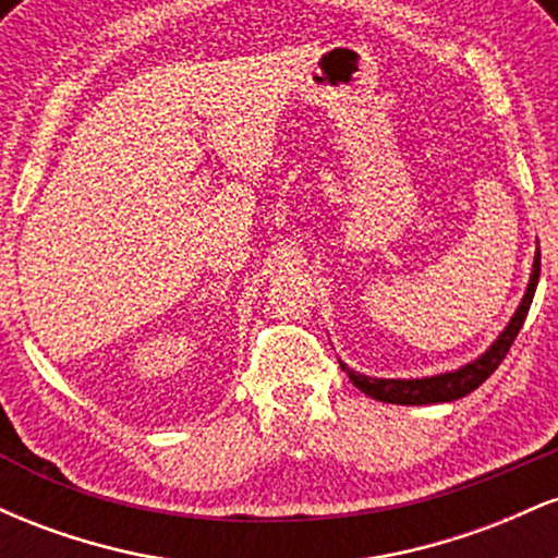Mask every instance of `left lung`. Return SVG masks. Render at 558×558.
<instances>
[{
    "label": "left lung",
    "instance_id": "obj_1",
    "mask_svg": "<svg viewBox=\"0 0 558 558\" xmlns=\"http://www.w3.org/2000/svg\"><path fill=\"white\" fill-rule=\"evenodd\" d=\"M537 278H541V248H537L535 254V265H533V275H530L527 293H524L520 310L514 312L511 323L506 325V330L498 336V341L493 343L480 360L466 364L462 369H457V373L422 377V380H383V377H367V375L354 373V369H349L345 364H341V367L349 373L351 383H354L362 393H367L369 399H377V401L422 407V403H444V401L462 399V396L472 393L477 386H483V383L496 373L498 364L504 362V356L509 354L511 343H514V338L520 336L524 317H527L530 312V304H533Z\"/></svg>",
    "mask_w": 558,
    "mask_h": 558
}]
</instances>
